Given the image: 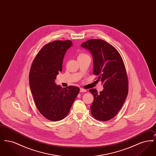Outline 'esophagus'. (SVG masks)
I'll use <instances>...</instances> for the list:
<instances>
[{"label": "esophagus", "mask_w": 156, "mask_h": 156, "mask_svg": "<svg viewBox=\"0 0 156 156\" xmlns=\"http://www.w3.org/2000/svg\"><path fill=\"white\" fill-rule=\"evenodd\" d=\"M80 92H87V90L85 89H83V88H80Z\"/></svg>", "instance_id": "esophagus-1"}]
</instances>
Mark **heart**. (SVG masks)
<instances>
[{"label": "heart", "mask_w": 156, "mask_h": 156, "mask_svg": "<svg viewBox=\"0 0 156 156\" xmlns=\"http://www.w3.org/2000/svg\"><path fill=\"white\" fill-rule=\"evenodd\" d=\"M85 55H87V54H85V53H81V54H80L78 55V57H83V56H85Z\"/></svg>", "instance_id": "obj_1"}]
</instances>
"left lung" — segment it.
I'll use <instances>...</instances> for the list:
<instances>
[{
    "label": "left lung",
    "instance_id": "1",
    "mask_svg": "<svg viewBox=\"0 0 156 156\" xmlns=\"http://www.w3.org/2000/svg\"><path fill=\"white\" fill-rule=\"evenodd\" d=\"M91 52L93 74L98 76L104 89L98 94L89 89L94 99L90 106L92 115L100 121H108L119 112L128 94V78L122 58L118 50L101 39H91L82 44Z\"/></svg>",
    "mask_w": 156,
    "mask_h": 156
}]
</instances>
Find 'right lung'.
Instances as JSON below:
<instances>
[{"instance_id":"add662e5","label":"right lung","mask_w":156,"mask_h":156,"mask_svg":"<svg viewBox=\"0 0 156 156\" xmlns=\"http://www.w3.org/2000/svg\"><path fill=\"white\" fill-rule=\"evenodd\" d=\"M72 44L71 40L47 43L37 54L30 68L29 84L36 108L51 121L67 116L80 92L78 87L62 88L55 83L56 76L62 71L64 55Z\"/></svg>"}]
</instances>
